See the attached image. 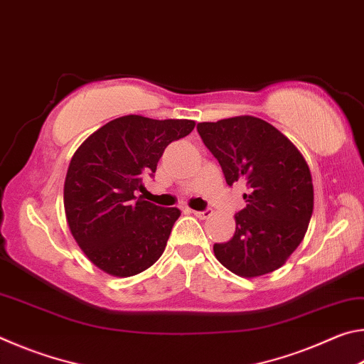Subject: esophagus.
I'll return each mask as SVG.
<instances>
[{"label": "esophagus", "instance_id": "1", "mask_svg": "<svg viewBox=\"0 0 364 364\" xmlns=\"http://www.w3.org/2000/svg\"><path fill=\"white\" fill-rule=\"evenodd\" d=\"M191 213H193L197 218H208L212 215V210L210 208H205V210H191Z\"/></svg>", "mask_w": 364, "mask_h": 364}]
</instances>
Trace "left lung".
<instances>
[{
    "label": "left lung",
    "mask_w": 364,
    "mask_h": 364,
    "mask_svg": "<svg viewBox=\"0 0 364 364\" xmlns=\"http://www.w3.org/2000/svg\"><path fill=\"white\" fill-rule=\"evenodd\" d=\"M197 132L226 183L247 188V205L234 215V236L213 245L215 257L242 278L278 269L299 247L313 213V183L304 156L257 117L202 122Z\"/></svg>",
    "instance_id": "obj_1"
}]
</instances>
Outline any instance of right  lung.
<instances>
[{"label": "right lung", "mask_w": 364, "mask_h": 364, "mask_svg": "<svg viewBox=\"0 0 364 364\" xmlns=\"http://www.w3.org/2000/svg\"><path fill=\"white\" fill-rule=\"evenodd\" d=\"M193 120L125 115L78 147L64 184L67 223L97 268L119 278L141 273L164 254L181 212L134 196L154 175L170 143L194 130Z\"/></svg>", "instance_id": "right-lung-1"}]
</instances>
